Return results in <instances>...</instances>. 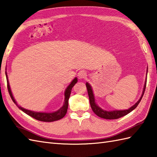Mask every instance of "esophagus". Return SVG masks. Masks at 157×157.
Masks as SVG:
<instances>
[{
  "mask_svg": "<svg viewBox=\"0 0 157 157\" xmlns=\"http://www.w3.org/2000/svg\"><path fill=\"white\" fill-rule=\"evenodd\" d=\"M86 75H87V73L85 71H80L78 73V76L79 78H84L86 77Z\"/></svg>",
  "mask_w": 157,
  "mask_h": 157,
  "instance_id": "34e87169",
  "label": "esophagus"
}]
</instances>
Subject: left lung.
Segmentation results:
<instances>
[{
  "mask_svg": "<svg viewBox=\"0 0 157 157\" xmlns=\"http://www.w3.org/2000/svg\"><path fill=\"white\" fill-rule=\"evenodd\" d=\"M146 85H147V81H145V85L144 86V89L143 91H142V96L138 101V102L136 103V104L133 106H132L130 109H126V110H118V111H105L103 110L97 105L95 101V97H94V95L93 93V90L91 89V86L89 84L88 82L86 83V89H87V91H88V95H89V101H90V107H91V109L93 111V112L95 113L97 116H99L101 118H103V119H106V120H116L118 119V118H120L121 117H123L126 115L128 114L130 112H131L132 111H133L136 107L138 106L139 103L140 102V101L142 98V97L144 95V93L145 91V89H146Z\"/></svg>",
  "mask_w": 157,
  "mask_h": 157,
  "instance_id": "1",
  "label": "left lung"
}]
</instances>
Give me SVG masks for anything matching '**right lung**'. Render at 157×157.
Here are the masks:
<instances>
[{
  "mask_svg": "<svg viewBox=\"0 0 157 157\" xmlns=\"http://www.w3.org/2000/svg\"><path fill=\"white\" fill-rule=\"evenodd\" d=\"M5 74H6V81H7V88H8L9 95L10 96V98H11V99L13 100V101L15 103V105L18 107L21 110H22L24 113H25L26 114L28 115V116L33 117L34 119H36L37 120H39L41 121H46V122H51V121H54L58 120H60L62 118H63L65 116V115L67 114L68 106V99L70 97V95H71L72 87L75 86L76 83L77 82V81H78L77 78H75V79L71 82V84L68 85L67 89H66L65 93H64L65 99H64V103L63 106H62L60 109L55 111V112L45 113V112H36V111L27 110L18 105V104L17 103L15 99H14L13 94L11 93V90H10L6 72H5Z\"/></svg>",
  "mask_w": 157,
  "mask_h": 157,
  "instance_id": "add662e5",
  "label": "right lung"
}]
</instances>
